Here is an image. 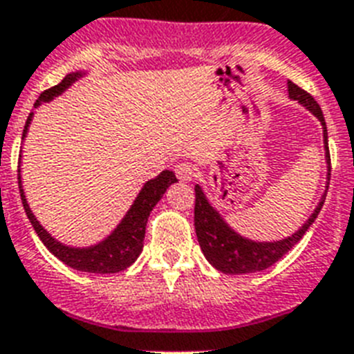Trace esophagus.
<instances>
[{"label": "esophagus", "instance_id": "esophagus-1", "mask_svg": "<svg viewBox=\"0 0 354 354\" xmlns=\"http://www.w3.org/2000/svg\"><path fill=\"white\" fill-rule=\"evenodd\" d=\"M174 172H176V176H178V180H180V182H191L192 178L196 176L194 167H192L191 163H187V162L176 165Z\"/></svg>", "mask_w": 354, "mask_h": 354}]
</instances>
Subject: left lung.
Segmentation results:
<instances>
[{
    "label": "left lung",
    "instance_id": "left-lung-1",
    "mask_svg": "<svg viewBox=\"0 0 354 354\" xmlns=\"http://www.w3.org/2000/svg\"><path fill=\"white\" fill-rule=\"evenodd\" d=\"M288 95L292 100H299L308 111H311L315 117L319 118L324 129V149H326V162H328V185L331 178V158H329L328 147V129H326V120H324L322 109L317 104V100L311 97L308 91L288 81ZM196 191V205H194V228L198 241H200L201 252L207 257L214 268L223 273H254L261 270L270 268L272 264L277 263L283 255L292 250L297 243L301 241L302 236L308 232V228L313 225V221L319 216L322 209L328 189L320 198L317 209L310 216V219L302 225L295 234L288 236L286 239L279 241H252L239 234L227 225V221L221 218V214L214 209L209 203L205 192L201 191L200 185L194 187Z\"/></svg>",
    "mask_w": 354,
    "mask_h": 354
}]
</instances>
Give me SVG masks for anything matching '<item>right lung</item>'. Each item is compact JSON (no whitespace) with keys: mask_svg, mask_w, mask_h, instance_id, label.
Masks as SVG:
<instances>
[{"mask_svg":"<svg viewBox=\"0 0 354 354\" xmlns=\"http://www.w3.org/2000/svg\"><path fill=\"white\" fill-rule=\"evenodd\" d=\"M84 75V71H73L68 73L57 86H53L50 90L43 91L39 95V99L35 100L34 108H39L43 102H50L53 97L61 95L62 91H66L77 79H81ZM34 113L28 115L23 129V140H25L26 133H28V126H30ZM176 176L172 171H162L156 178L149 180L142 187V191L133 201L131 209L127 210L126 216L122 218L117 228L109 234L106 239H102L97 245L86 246V248H73V246L62 245L55 237L50 236L41 223L35 219L34 212L28 207V201L25 198V191L21 185V171L17 169V183H19L21 200H23V207L25 212L30 219L32 227H34L35 234L39 236L43 245L52 252L59 261L68 264L70 268L79 270V272L88 273H117L126 270L127 266H131L138 255H140L142 248H144V236H145V225H147V218H149L151 210L154 209V205L162 200V196L165 194L167 187L176 183Z\"/></svg>","mask_w":354,"mask_h":354,"instance_id":"add662e5","label":"right lung"}]
</instances>
